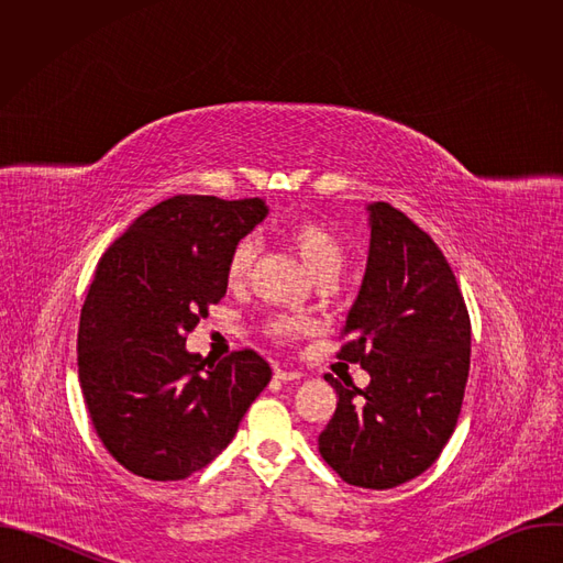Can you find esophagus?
Returning <instances> with one entry per match:
<instances>
[{
  "mask_svg": "<svg viewBox=\"0 0 563 563\" xmlns=\"http://www.w3.org/2000/svg\"><path fill=\"white\" fill-rule=\"evenodd\" d=\"M274 376H276L278 380H283V383H287V380H300V378H302L300 372H296V369H280V367H276Z\"/></svg>",
  "mask_w": 563,
  "mask_h": 563,
  "instance_id": "obj_1",
  "label": "esophagus"
}]
</instances>
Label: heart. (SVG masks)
<instances>
[{"mask_svg": "<svg viewBox=\"0 0 563 563\" xmlns=\"http://www.w3.org/2000/svg\"><path fill=\"white\" fill-rule=\"evenodd\" d=\"M280 240L296 254V258L302 263V267L309 272V276L316 283L334 280L343 269V263H345L343 240L325 222H320L316 218H296L280 229ZM254 258H256L254 240L252 238L238 240L224 267L229 287L245 285L254 267ZM305 328H307L305 323L294 318H274L267 330L274 339L287 341L298 332H302Z\"/></svg>", "mask_w": 563, "mask_h": 563, "instance_id": "heart-1", "label": "heart"}]
</instances>
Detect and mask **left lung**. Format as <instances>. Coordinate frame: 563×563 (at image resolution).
Wrapping results in <instances>:
<instances>
[{"instance_id": "obj_1", "label": "left lung", "mask_w": 563, "mask_h": 563, "mask_svg": "<svg viewBox=\"0 0 563 563\" xmlns=\"http://www.w3.org/2000/svg\"><path fill=\"white\" fill-rule=\"evenodd\" d=\"M369 252L339 358L361 363L365 389H336L318 450L358 488L387 490L423 474L454 432L470 372V318L434 240L387 202L367 205Z\"/></svg>"}]
</instances>
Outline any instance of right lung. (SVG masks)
<instances>
[{"label": "right lung", "instance_id": "add662e5", "mask_svg": "<svg viewBox=\"0 0 563 563\" xmlns=\"http://www.w3.org/2000/svg\"><path fill=\"white\" fill-rule=\"evenodd\" d=\"M267 213L263 198L174 196L102 256L79 316V385L100 441L129 472L180 481L205 467L272 380L252 350L222 361L187 350L227 294L231 250Z\"/></svg>", "mask_w": 563, "mask_h": 563}]
</instances>
